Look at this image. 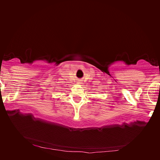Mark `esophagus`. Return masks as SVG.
I'll return each mask as SVG.
<instances>
[{
    "instance_id": "34e87169",
    "label": "esophagus",
    "mask_w": 160,
    "mask_h": 160,
    "mask_svg": "<svg viewBox=\"0 0 160 160\" xmlns=\"http://www.w3.org/2000/svg\"><path fill=\"white\" fill-rule=\"evenodd\" d=\"M77 83H78V84H82V81H81V80H78V81H77Z\"/></svg>"
}]
</instances>
